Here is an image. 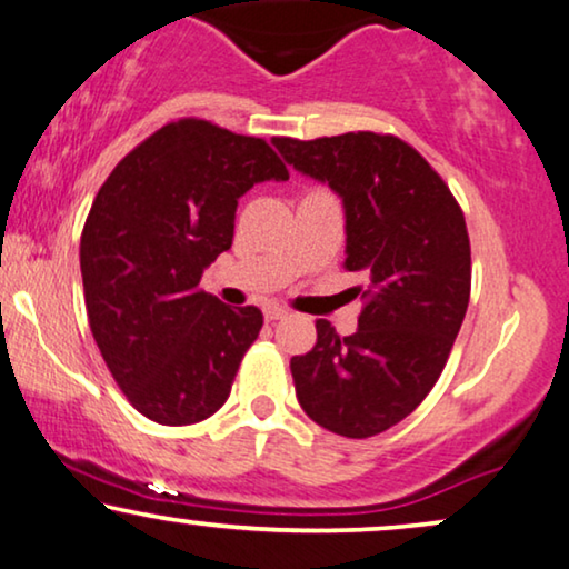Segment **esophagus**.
<instances>
[{"instance_id":"34e87169","label":"esophagus","mask_w":569,"mask_h":569,"mask_svg":"<svg viewBox=\"0 0 569 569\" xmlns=\"http://www.w3.org/2000/svg\"><path fill=\"white\" fill-rule=\"evenodd\" d=\"M287 310L282 306H263V318L267 321H279V318H284Z\"/></svg>"}]
</instances>
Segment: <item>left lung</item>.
<instances>
[{
  "instance_id": "left-lung-1",
  "label": "left lung",
  "mask_w": 569,
  "mask_h": 569,
  "mask_svg": "<svg viewBox=\"0 0 569 569\" xmlns=\"http://www.w3.org/2000/svg\"><path fill=\"white\" fill-rule=\"evenodd\" d=\"M298 173L345 207V269L362 274L357 331L316 321V347L292 357L300 407L316 425L372 438L415 411L446 368L471 292L461 207L415 147L391 134L271 139Z\"/></svg>"
}]
</instances>
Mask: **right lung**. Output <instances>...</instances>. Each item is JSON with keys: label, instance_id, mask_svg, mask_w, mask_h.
I'll return each instance as SVG.
<instances>
[{"label": "right lung", "instance_id": "1", "mask_svg": "<svg viewBox=\"0 0 569 569\" xmlns=\"http://www.w3.org/2000/svg\"><path fill=\"white\" fill-rule=\"evenodd\" d=\"M287 178L263 139L181 119L100 186L80 243L90 331L131 407L152 422L193 425L228 401L263 316L224 306L199 282L232 246L238 199Z\"/></svg>", "mask_w": 569, "mask_h": 569}]
</instances>
